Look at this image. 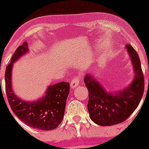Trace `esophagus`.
I'll use <instances>...</instances> for the list:
<instances>
[{"label":"esophagus","mask_w":149,"mask_h":149,"mask_svg":"<svg viewBox=\"0 0 149 149\" xmlns=\"http://www.w3.org/2000/svg\"><path fill=\"white\" fill-rule=\"evenodd\" d=\"M79 80H80L79 76H75L73 80L71 81V82H70V87L72 88H74L75 87L77 86L79 84Z\"/></svg>","instance_id":"obj_1"}]
</instances>
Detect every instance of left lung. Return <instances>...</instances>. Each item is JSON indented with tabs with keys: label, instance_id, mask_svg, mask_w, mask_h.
<instances>
[{
	"label": "left lung",
	"instance_id": "1",
	"mask_svg": "<svg viewBox=\"0 0 149 149\" xmlns=\"http://www.w3.org/2000/svg\"><path fill=\"white\" fill-rule=\"evenodd\" d=\"M134 78L132 83L119 91L107 92L91 74L84 78L88 90L87 104L91 120L102 126H110L124 122L139 106L144 91V78L141 61L136 51L130 45H126Z\"/></svg>",
	"mask_w": 149,
	"mask_h": 149
}]
</instances>
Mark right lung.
Here are the masks:
<instances>
[{
  "instance_id": "add662e5",
  "label": "right lung",
  "mask_w": 149,
  "mask_h": 149,
  "mask_svg": "<svg viewBox=\"0 0 149 149\" xmlns=\"http://www.w3.org/2000/svg\"><path fill=\"white\" fill-rule=\"evenodd\" d=\"M28 51L27 42H25L18 47L6 68V91L8 103L15 115L29 127L42 130H53L63 119L70 84L63 81L49 86L45 95L37 101L29 102L16 97L11 86L12 67Z\"/></svg>"
}]
</instances>
